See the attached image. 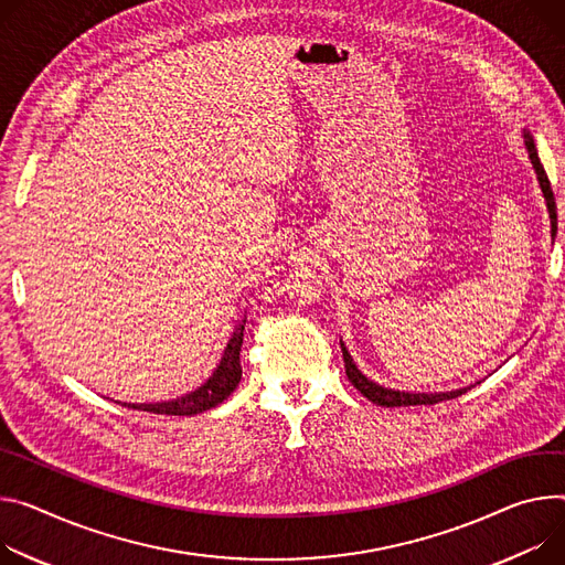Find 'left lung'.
<instances>
[{
	"mask_svg": "<svg viewBox=\"0 0 565 565\" xmlns=\"http://www.w3.org/2000/svg\"><path fill=\"white\" fill-rule=\"evenodd\" d=\"M525 137V146H527V152H530V160L534 164V171H536V178H539V184H541V191L545 195V204H547V212H550V223H552V236L556 234V202H554V193H552V186H550V180H547V173L539 160V152H536V146H534V139L532 135L525 130L523 132ZM342 347V358H344V372H347V379L349 383L361 392L363 396H367L372 403L381 405V407H405V405H435L439 401H448V398H457L465 394L469 387L465 390H457V392H444V394H413V392H396V390H387L383 385H376L372 383L370 379H365L361 374V370H358L351 361L349 351L344 349V344L340 342Z\"/></svg>",
	"mask_w": 565,
	"mask_h": 565,
	"instance_id": "1",
	"label": "left lung"
}]
</instances>
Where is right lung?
Wrapping results in <instances>:
<instances>
[{"label":"right lung","mask_w":565,"mask_h":565,"mask_svg":"<svg viewBox=\"0 0 565 565\" xmlns=\"http://www.w3.org/2000/svg\"><path fill=\"white\" fill-rule=\"evenodd\" d=\"M243 329H245V320L238 324V329L234 331L232 340L227 342V349L221 358V365L214 372V376L204 383L202 387H198L195 392L169 401V403H141V405H128L132 409H143V413H152V415H167V417H191L198 413H204L218 403H223L238 385L241 381V344H243ZM126 405V403H124Z\"/></svg>","instance_id":"right-lung-1"}]
</instances>
